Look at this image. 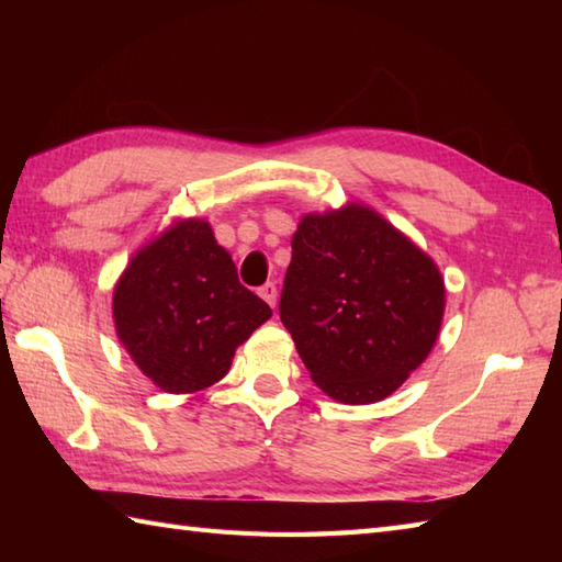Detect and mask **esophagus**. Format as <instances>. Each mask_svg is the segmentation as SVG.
<instances>
[{
    "instance_id": "esophagus-1",
    "label": "esophagus",
    "mask_w": 562,
    "mask_h": 562,
    "mask_svg": "<svg viewBox=\"0 0 562 562\" xmlns=\"http://www.w3.org/2000/svg\"><path fill=\"white\" fill-rule=\"evenodd\" d=\"M258 294H260L262 300H266V302L274 308V302H278V290H274V284H272V282H266V284H262V288L258 290Z\"/></svg>"
}]
</instances>
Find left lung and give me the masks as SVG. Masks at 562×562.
<instances>
[{"instance_id": "obj_1", "label": "left lung", "mask_w": 562, "mask_h": 562, "mask_svg": "<svg viewBox=\"0 0 562 562\" xmlns=\"http://www.w3.org/2000/svg\"><path fill=\"white\" fill-rule=\"evenodd\" d=\"M445 302L437 262L376 210L348 202L296 226L280 318L326 396H391L432 352Z\"/></svg>"}]
</instances>
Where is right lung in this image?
Returning <instances> with one entry per match:
<instances>
[{"mask_svg": "<svg viewBox=\"0 0 562 562\" xmlns=\"http://www.w3.org/2000/svg\"><path fill=\"white\" fill-rule=\"evenodd\" d=\"M272 316L238 282L205 220H178L142 246L113 290L115 333L139 372L166 393L226 376L234 352Z\"/></svg>", "mask_w": 562, "mask_h": 562, "instance_id": "obj_1", "label": "right lung"}]
</instances>
